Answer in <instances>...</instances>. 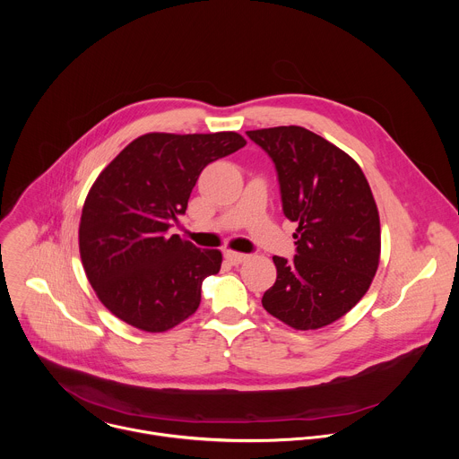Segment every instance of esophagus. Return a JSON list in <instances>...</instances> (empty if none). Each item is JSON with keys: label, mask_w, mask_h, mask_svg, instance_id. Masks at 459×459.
Instances as JSON below:
<instances>
[{"label": "esophagus", "mask_w": 459, "mask_h": 459, "mask_svg": "<svg viewBox=\"0 0 459 459\" xmlns=\"http://www.w3.org/2000/svg\"><path fill=\"white\" fill-rule=\"evenodd\" d=\"M225 259L229 261L230 265H239V264H245V261L248 259V255H247V254H241V252L227 250V252H225Z\"/></svg>", "instance_id": "1"}]
</instances>
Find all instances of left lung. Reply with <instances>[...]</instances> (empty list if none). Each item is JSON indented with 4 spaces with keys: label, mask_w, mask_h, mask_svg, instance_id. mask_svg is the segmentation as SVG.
Here are the masks:
<instances>
[{
    "label": "left lung",
    "mask_w": 459,
    "mask_h": 459,
    "mask_svg": "<svg viewBox=\"0 0 459 459\" xmlns=\"http://www.w3.org/2000/svg\"><path fill=\"white\" fill-rule=\"evenodd\" d=\"M274 161L283 214L298 223L296 255H274L276 283L265 310L296 331L345 316L368 290L379 265V214L359 165L303 126L248 130Z\"/></svg>",
    "instance_id": "left-lung-1"
}]
</instances>
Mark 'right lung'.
Here are the masks:
<instances>
[{
	"instance_id": "right-lung-1",
	"label": "right lung",
	"mask_w": 459,
	"mask_h": 459,
	"mask_svg": "<svg viewBox=\"0 0 459 459\" xmlns=\"http://www.w3.org/2000/svg\"><path fill=\"white\" fill-rule=\"evenodd\" d=\"M247 142L238 133L143 134L128 143L89 190L80 254L100 301L145 333H165L200 307L202 283L221 252L167 230L185 214L202 170Z\"/></svg>"
}]
</instances>
